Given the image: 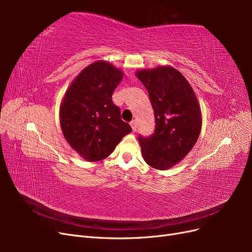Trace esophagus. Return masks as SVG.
<instances>
[{
    "mask_svg": "<svg viewBox=\"0 0 252 252\" xmlns=\"http://www.w3.org/2000/svg\"><path fill=\"white\" fill-rule=\"evenodd\" d=\"M130 126H131V128H132V131H135L136 128H138V125H136V121H131Z\"/></svg>",
    "mask_w": 252,
    "mask_h": 252,
    "instance_id": "esophagus-1",
    "label": "esophagus"
}]
</instances>
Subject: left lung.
<instances>
[{
    "instance_id": "left-lung-1",
    "label": "left lung",
    "mask_w": 252,
    "mask_h": 252,
    "mask_svg": "<svg viewBox=\"0 0 252 252\" xmlns=\"http://www.w3.org/2000/svg\"><path fill=\"white\" fill-rule=\"evenodd\" d=\"M136 77L147 89L155 111L156 128L150 136H139L144 161L166 170L182 161L196 143L202 114L194 91L173 67L140 70Z\"/></svg>"
}]
</instances>
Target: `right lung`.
I'll return each instance as SVG.
<instances>
[{
  "instance_id": "add662e5",
  "label": "right lung",
  "mask_w": 252,
  "mask_h": 252,
  "mask_svg": "<svg viewBox=\"0 0 252 252\" xmlns=\"http://www.w3.org/2000/svg\"><path fill=\"white\" fill-rule=\"evenodd\" d=\"M123 72L105 61L87 66L67 89L60 107V122L68 144L89 162L107 158L132 131L112 102Z\"/></svg>"
}]
</instances>
